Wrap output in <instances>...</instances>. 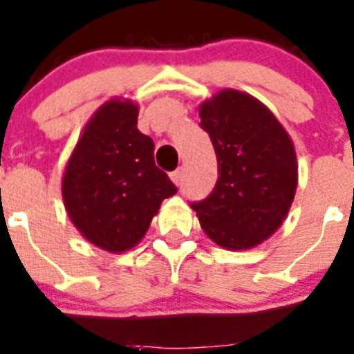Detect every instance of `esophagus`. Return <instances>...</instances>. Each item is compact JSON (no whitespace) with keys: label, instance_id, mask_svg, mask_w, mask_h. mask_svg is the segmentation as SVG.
<instances>
[{"label":"esophagus","instance_id":"obj_1","mask_svg":"<svg viewBox=\"0 0 354 354\" xmlns=\"http://www.w3.org/2000/svg\"><path fill=\"white\" fill-rule=\"evenodd\" d=\"M171 180L174 181V185L180 187V185L183 183V167H178L176 171H173V173H171Z\"/></svg>","mask_w":354,"mask_h":354}]
</instances>
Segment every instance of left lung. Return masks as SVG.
Returning a JSON list of instances; mask_svg holds the SVG:
<instances>
[{
  "instance_id": "8db88e82",
  "label": "left lung",
  "mask_w": 354,
  "mask_h": 354,
  "mask_svg": "<svg viewBox=\"0 0 354 354\" xmlns=\"http://www.w3.org/2000/svg\"><path fill=\"white\" fill-rule=\"evenodd\" d=\"M200 128L214 145L219 178L192 209L217 245L252 248L283 224L295 198L298 164L291 138L262 102L230 88L203 102Z\"/></svg>"
}]
</instances>
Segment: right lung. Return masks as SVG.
<instances>
[{"instance_id": "add662e5", "label": "right lung", "mask_w": 354, "mask_h": 354, "mask_svg": "<svg viewBox=\"0 0 354 354\" xmlns=\"http://www.w3.org/2000/svg\"><path fill=\"white\" fill-rule=\"evenodd\" d=\"M138 108L109 101L85 127L63 178L68 216L91 243L124 252L144 238L164 198L178 192L138 131Z\"/></svg>"}]
</instances>
